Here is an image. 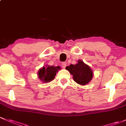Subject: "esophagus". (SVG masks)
Segmentation results:
<instances>
[{
	"label": "esophagus",
	"mask_w": 126,
	"mask_h": 126,
	"mask_svg": "<svg viewBox=\"0 0 126 126\" xmlns=\"http://www.w3.org/2000/svg\"><path fill=\"white\" fill-rule=\"evenodd\" d=\"M62 67H63V68H65L66 66V62H63V63H62Z\"/></svg>",
	"instance_id": "34e87169"
}]
</instances>
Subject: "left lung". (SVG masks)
<instances>
[{
    "label": "left lung",
    "instance_id": "left-lung-1",
    "mask_svg": "<svg viewBox=\"0 0 126 126\" xmlns=\"http://www.w3.org/2000/svg\"><path fill=\"white\" fill-rule=\"evenodd\" d=\"M66 69L72 75L74 80L80 85L88 84L93 77L94 74L91 67L81 60H78L77 64L66 66Z\"/></svg>",
    "mask_w": 126,
    "mask_h": 126
}]
</instances>
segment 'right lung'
Listing matches in <instances>:
<instances>
[{
  "instance_id": "obj_1",
  "label": "right lung",
  "mask_w": 126,
  "mask_h": 126,
  "mask_svg": "<svg viewBox=\"0 0 126 126\" xmlns=\"http://www.w3.org/2000/svg\"><path fill=\"white\" fill-rule=\"evenodd\" d=\"M60 69L61 67L59 66H50L46 64L45 66H43L38 71V78L43 81V83H49L54 80L57 72H58V71Z\"/></svg>"
}]
</instances>
